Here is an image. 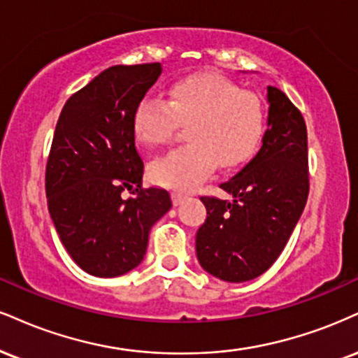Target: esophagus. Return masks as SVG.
<instances>
[{
    "label": "esophagus",
    "mask_w": 358,
    "mask_h": 358,
    "mask_svg": "<svg viewBox=\"0 0 358 358\" xmlns=\"http://www.w3.org/2000/svg\"><path fill=\"white\" fill-rule=\"evenodd\" d=\"M171 200H173V205H180L187 200V193L183 192H173L171 193Z\"/></svg>",
    "instance_id": "34e87169"
}]
</instances>
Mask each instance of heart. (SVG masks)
Listing matches in <instances>:
<instances>
[{
    "mask_svg": "<svg viewBox=\"0 0 358 358\" xmlns=\"http://www.w3.org/2000/svg\"><path fill=\"white\" fill-rule=\"evenodd\" d=\"M188 123V145L155 158L150 175L158 185L193 190L218 163L231 168L252 157L264 131V111L253 93L218 75H193L168 88V100L146 94L133 113V131L146 145H162Z\"/></svg>",
    "mask_w": 358,
    "mask_h": 358,
    "instance_id": "b5f03b06",
    "label": "heart"
}]
</instances>
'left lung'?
Returning a JSON list of instances; mask_svg holds the SVG:
<instances>
[{"label":"left lung","instance_id":"1","mask_svg":"<svg viewBox=\"0 0 358 358\" xmlns=\"http://www.w3.org/2000/svg\"><path fill=\"white\" fill-rule=\"evenodd\" d=\"M268 120L262 148L220 188L235 200L201 196L206 220L198 228L196 257L225 282L257 278L275 264L308 198L307 127L282 90L268 86Z\"/></svg>","mask_w":358,"mask_h":358}]
</instances>
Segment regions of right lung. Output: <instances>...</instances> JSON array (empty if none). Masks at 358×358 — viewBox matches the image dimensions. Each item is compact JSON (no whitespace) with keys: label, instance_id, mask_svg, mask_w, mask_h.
<instances>
[{"label":"right lung","instance_id":"right-lung-1","mask_svg":"<svg viewBox=\"0 0 358 358\" xmlns=\"http://www.w3.org/2000/svg\"><path fill=\"white\" fill-rule=\"evenodd\" d=\"M160 63L116 64L73 93L59 115L46 163L48 210L80 268L118 277L143 260L148 234L171 208L170 193L143 187L133 113ZM128 189L131 196L122 198Z\"/></svg>","mask_w":358,"mask_h":358}]
</instances>
